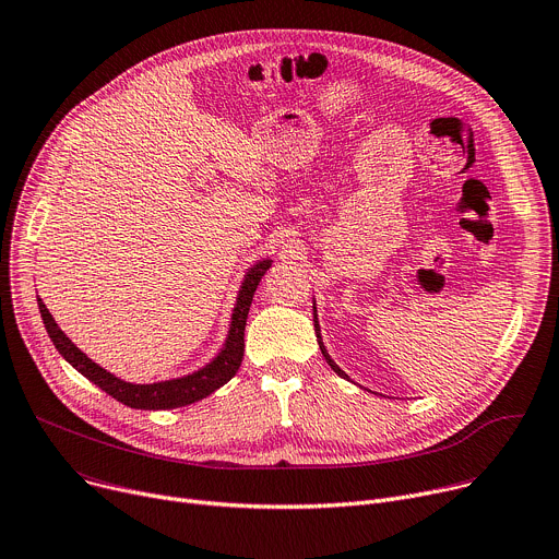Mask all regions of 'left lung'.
<instances>
[{"label":"left lung","instance_id":"1","mask_svg":"<svg viewBox=\"0 0 559 559\" xmlns=\"http://www.w3.org/2000/svg\"><path fill=\"white\" fill-rule=\"evenodd\" d=\"M313 324H316V335H318V345H320V352H322V356H324V360L329 362V367L337 373V376H342V378H347L349 380V376L342 371L335 362H333V358L329 356V352H326V347H324V342H322V333H320V322H318V311H316V299H313Z\"/></svg>","mask_w":559,"mask_h":559}]
</instances>
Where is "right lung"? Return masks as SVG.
<instances>
[{
    "mask_svg": "<svg viewBox=\"0 0 559 559\" xmlns=\"http://www.w3.org/2000/svg\"><path fill=\"white\" fill-rule=\"evenodd\" d=\"M271 264H273V260L271 257H266V260L257 262L254 266L248 269V273L241 282L239 295H237L235 309H233L226 345L222 347V352L217 356H214L205 367H201L188 376L150 382V384L127 382V380L114 376L111 371L103 369L100 365H96L87 354H82L67 337V333L58 326V322L53 320V316L49 313V309L45 307L41 299H37V307L41 313V322H45L47 333L56 345V349L60 352V356L73 369H78L84 378L92 380L96 388L107 392L118 403H122L127 407H134V409H175V407L192 405V403L210 396L212 392H217L237 373L241 358H243V329H246L252 295H254L257 286H260L264 273L271 269Z\"/></svg>",
    "mask_w": 559,
    "mask_h": 559,
    "instance_id": "add662e5",
    "label": "right lung"
}]
</instances>
